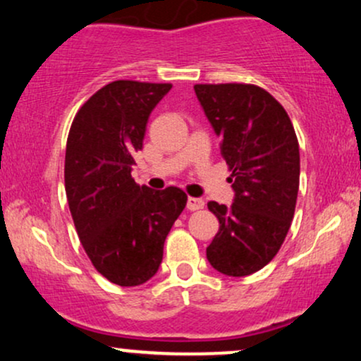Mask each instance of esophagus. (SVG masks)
I'll list each match as a JSON object with an SVG mask.
<instances>
[{
	"label": "esophagus",
	"mask_w": 361,
	"mask_h": 361,
	"mask_svg": "<svg viewBox=\"0 0 361 361\" xmlns=\"http://www.w3.org/2000/svg\"><path fill=\"white\" fill-rule=\"evenodd\" d=\"M204 207V201L199 197H188V209L189 211H197Z\"/></svg>",
	"instance_id": "obj_1"
}]
</instances>
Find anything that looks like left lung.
<instances>
[{"label": "left lung", "instance_id": "8db88e82", "mask_svg": "<svg viewBox=\"0 0 361 361\" xmlns=\"http://www.w3.org/2000/svg\"><path fill=\"white\" fill-rule=\"evenodd\" d=\"M196 96L231 171L233 204L209 201L219 231L206 248L213 269L230 277L255 274L281 250L294 218L300 157L282 104L253 84H196Z\"/></svg>", "mask_w": 361, "mask_h": 361}]
</instances>
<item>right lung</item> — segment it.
Returning <instances> with one entry per match:
<instances>
[{
  "mask_svg": "<svg viewBox=\"0 0 361 361\" xmlns=\"http://www.w3.org/2000/svg\"><path fill=\"white\" fill-rule=\"evenodd\" d=\"M171 87L106 84L82 104L67 138L63 179L79 240L97 272L121 287L157 274L165 238L188 202L179 188L154 190L131 177L148 116Z\"/></svg>",
  "mask_w": 361,
  "mask_h": 361,
  "instance_id": "obj_1",
  "label": "right lung"
}]
</instances>
